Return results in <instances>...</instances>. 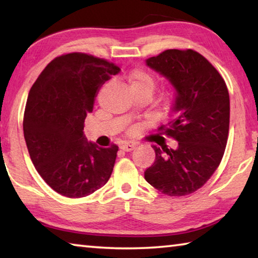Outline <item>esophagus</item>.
<instances>
[{
  "mask_svg": "<svg viewBox=\"0 0 258 258\" xmlns=\"http://www.w3.org/2000/svg\"><path fill=\"white\" fill-rule=\"evenodd\" d=\"M135 148L134 143H130V142H124L120 145V149L124 151H132Z\"/></svg>",
  "mask_w": 258,
  "mask_h": 258,
  "instance_id": "obj_1",
  "label": "esophagus"
}]
</instances>
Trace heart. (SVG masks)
<instances>
[{"instance_id": "b5f03b06", "label": "heart", "mask_w": 258, "mask_h": 258, "mask_svg": "<svg viewBox=\"0 0 258 258\" xmlns=\"http://www.w3.org/2000/svg\"><path fill=\"white\" fill-rule=\"evenodd\" d=\"M127 82L130 89L135 94V97L142 94H151L154 93L156 87V78L152 74L148 73L143 69H134L127 76ZM174 101V94L172 92L165 93L160 99L161 107L167 109L171 107V104Z\"/></svg>"}]
</instances>
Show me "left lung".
I'll return each instance as SVG.
<instances>
[{"label":"left lung","mask_w":258,"mask_h":258,"mask_svg":"<svg viewBox=\"0 0 258 258\" xmlns=\"http://www.w3.org/2000/svg\"><path fill=\"white\" fill-rule=\"evenodd\" d=\"M175 91L173 119L164 134L177 147L152 146L156 160L145 178L171 197L190 195L202 187L224 155L230 124V97L222 76L209 61L194 50H166L146 60Z\"/></svg>","instance_id":"left-lung-1"}]
</instances>
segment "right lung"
I'll return each instance as SVG.
<instances>
[{
	"mask_svg": "<svg viewBox=\"0 0 258 258\" xmlns=\"http://www.w3.org/2000/svg\"><path fill=\"white\" fill-rule=\"evenodd\" d=\"M119 72L107 60L69 53L52 60L29 91L23 125L30 159L64 197H86L111 175L118 147L87 141L83 130L100 87Z\"/></svg>",
	"mask_w": 258,
	"mask_h": 258,
	"instance_id": "obj_1",
	"label": "right lung"
}]
</instances>
